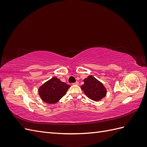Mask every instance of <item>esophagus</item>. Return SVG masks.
<instances>
[{"label": "esophagus", "instance_id": "34e87169", "mask_svg": "<svg viewBox=\"0 0 147 147\" xmlns=\"http://www.w3.org/2000/svg\"><path fill=\"white\" fill-rule=\"evenodd\" d=\"M78 82H75V83H73V84H75V85H78Z\"/></svg>", "mask_w": 147, "mask_h": 147}]
</instances>
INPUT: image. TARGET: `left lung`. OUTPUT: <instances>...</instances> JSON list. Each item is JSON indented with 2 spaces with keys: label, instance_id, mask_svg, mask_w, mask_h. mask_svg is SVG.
I'll use <instances>...</instances> for the list:
<instances>
[{
  "label": "left lung",
  "instance_id": "8db88e82",
  "mask_svg": "<svg viewBox=\"0 0 147 147\" xmlns=\"http://www.w3.org/2000/svg\"><path fill=\"white\" fill-rule=\"evenodd\" d=\"M83 82L81 88L90 99L99 101L106 96L107 90L104 84L92 75H89Z\"/></svg>",
  "mask_w": 147,
  "mask_h": 147
}]
</instances>
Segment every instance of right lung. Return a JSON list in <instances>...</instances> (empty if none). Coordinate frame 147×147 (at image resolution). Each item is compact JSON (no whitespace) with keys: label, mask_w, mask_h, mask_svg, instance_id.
<instances>
[{"label":"right lung","mask_w":147,"mask_h":147,"mask_svg":"<svg viewBox=\"0 0 147 147\" xmlns=\"http://www.w3.org/2000/svg\"><path fill=\"white\" fill-rule=\"evenodd\" d=\"M70 87L56 77H53L38 88V94L46 103L55 104L66 94Z\"/></svg>","instance_id":"add662e5"}]
</instances>
